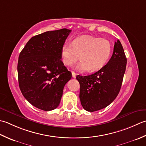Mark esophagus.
I'll use <instances>...</instances> for the list:
<instances>
[{"label":"esophagus","instance_id":"34e87169","mask_svg":"<svg viewBox=\"0 0 146 146\" xmlns=\"http://www.w3.org/2000/svg\"><path fill=\"white\" fill-rule=\"evenodd\" d=\"M72 76L73 78H75L76 76V74L74 72H72Z\"/></svg>","mask_w":146,"mask_h":146}]
</instances>
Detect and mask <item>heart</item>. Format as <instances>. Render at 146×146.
I'll return each instance as SVG.
<instances>
[{"mask_svg":"<svg viewBox=\"0 0 146 146\" xmlns=\"http://www.w3.org/2000/svg\"><path fill=\"white\" fill-rule=\"evenodd\" d=\"M111 52V43L106 38L82 36L74 40L70 44H63L60 58L65 66L72 67L79 60L80 55L81 60L76 65V69L81 72L89 69L93 72L105 65Z\"/></svg>","mask_w":146,"mask_h":146,"instance_id":"1","label":"heart"}]
</instances>
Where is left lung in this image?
I'll use <instances>...</instances> for the list:
<instances>
[{
	"instance_id": "8db88e82",
	"label": "left lung",
	"mask_w": 146,
	"mask_h": 146,
	"mask_svg": "<svg viewBox=\"0 0 146 146\" xmlns=\"http://www.w3.org/2000/svg\"><path fill=\"white\" fill-rule=\"evenodd\" d=\"M126 65V56L118 40L111 58L102 69L91 75L76 76L80 84L79 98L84 110L96 111L113 102L120 92Z\"/></svg>"
}]
</instances>
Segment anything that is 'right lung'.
I'll list each match as a JSON object with an SVG mask.
<instances>
[{
	"label": "right lung",
	"mask_w": 146,
	"mask_h": 146,
	"mask_svg": "<svg viewBox=\"0 0 146 146\" xmlns=\"http://www.w3.org/2000/svg\"><path fill=\"white\" fill-rule=\"evenodd\" d=\"M70 32L64 28L35 36L19 54L20 90L29 103L42 110L59 105L64 86L72 77L60 58L62 46Z\"/></svg>",
	"instance_id": "right-lung-1"
}]
</instances>
